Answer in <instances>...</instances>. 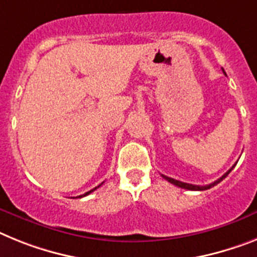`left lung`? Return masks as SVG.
I'll list each match as a JSON object with an SVG mask.
<instances>
[{
	"instance_id": "1",
	"label": "left lung",
	"mask_w": 257,
	"mask_h": 257,
	"mask_svg": "<svg viewBox=\"0 0 257 257\" xmlns=\"http://www.w3.org/2000/svg\"><path fill=\"white\" fill-rule=\"evenodd\" d=\"M234 167H235V165L232 166L231 169L228 170L227 172H226L225 175H222L221 178L218 179V180H215L214 183H210V184H209V185H195V184H188V183H183V182H179V180H175V179L169 178V176H166V175H162V176H163V178H165L166 180H167V182H170V183H171V184L176 185V187H180V188L189 189V191H205V189L212 188V187H214L215 184H218L219 182H222V180H223V179H225L226 176H227L228 174H230V172H231V170L234 169Z\"/></svg>"
}]
</instances>
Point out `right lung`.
I'll list each match as a JSON object with an SVG mask.
<instances>
[{"label": "right lung", "instance_id": "right-lung-1", "mask_svg": "<svg viewBox=\"0 0 257 257\" xmlns=\"http://www.w3.org/2000/svg\"><path fill=\"white\" fill-rule=\"evenodd\" d=\"M102 184H103V183H102ZM102 184H99V185H98V187H95V188H94V189H91V191H88V192H86L85 195H81V196H78V198H81V197H85V196L90 195V193H91V192H94V191H95V189H96V188H99V187H100V185H102Z\"/></svg>", "mask_w": 257, "mask_h": 257}]
</instances>
